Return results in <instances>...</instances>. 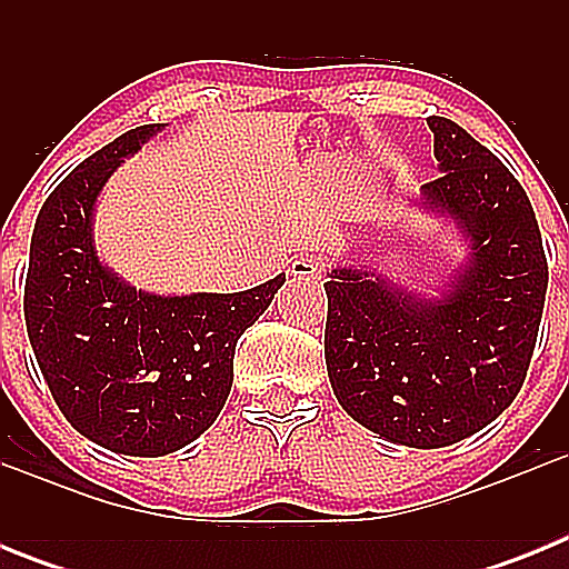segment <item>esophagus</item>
Instances as JSON below:
<instances>
[{
    "label": "esophagus",
    "mask_w": 569,
    "mask_h": 569,
    "mask_svg": "<svg viewBox=\"0 0 569 569\" xmlns=\"http://www.w3.org/2000/svg\"><path fill=\"white\" fill-rule=\"evenodd\" d=\"M325 259L321 256H301V259H296L293 264H290V276L293 279H319L321 273H325Z\"/></svg>",
    "instance_id": "esophagus-1"
}]
</instances>
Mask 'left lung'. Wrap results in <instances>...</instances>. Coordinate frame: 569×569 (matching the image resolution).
<instances>
[{"label":"left lung","mask_w":569,"mask_h":569,"mask_svg":"<svg viewBox=\"0 0 569 569\" xmlns=\"http://www.w3.org/2000/svg\"><path fill=\"white\" fill-rule=\"evenodd\" d=\"M441 176L425 208L456 219L470 261L439 299L373 270H330L325 361L347 416L385 441L456 445L499 419L525 385L547 293L541 230L519 179L465 128L427 119Z\"/></svg>","instance_id":"obj_1"}]
</instances>
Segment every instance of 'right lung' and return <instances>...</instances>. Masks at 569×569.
<instances>
[{
	"instance_id": "right-lung-1",
	"label": "right lung",
	"mask_w": 569,
	"mask_h": 569,
	"mask_svg": "<svg viewBox=\"0 0 569 569\" xmlns=\"http://www.w3.org/2000/svg\"><path fill=\"white\" fill-rule=\"evenodd\" d=\"M162 124L128 130L70 170L30 239L24 325L50 396L110 453L164 456L222 413L236 341L270 308L284 276L241 293L156 296L124 284L93 248V204L124 156Z\"/></svg>"
}]
</instances>
